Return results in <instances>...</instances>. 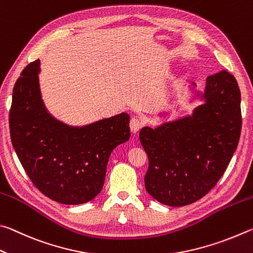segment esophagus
Returning <instances> with one entry per match:
<instances>
[{"mask_svg":"<svg viewBox=\"0 0 253 253\" xmlns=\"http://www.w3.org/2000/svg\"><path fill=\"white\" fill-rule=\"evenodd\" d=\"M141 127H142V122L138 118H132L130 121V129L133 133H136Z\"/></svg>","mask_w":253,"mask_h":253,"instance_id":"34e87169","label":"esophagus"}]
</instances>
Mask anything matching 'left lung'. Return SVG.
<instances>
[{
    "label": "left lung",
    "instance_id": "1",
    "mask_svg": "<svg viewBox=\"0 0 253 253\" xmlns=\"http://www.w3.org/2000/svg\"><path fill=\"white\" fill-rule=\"evenodd\" d=\"M192 90L196 83H192ZM205 103L192 115L140 131L149 158L144 176L148 193L170 207H183L205 197L223 175L241 133V93L228 71L210 75Z\"/></svg>",
    "mask_w": 253,
    "mask_h": 253
}]
</instances>
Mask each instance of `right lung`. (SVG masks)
Masks as SVG:
<instances>
[{
    "instance_id": "right-lung-1",
    "label": "right lung",
    "mask_w": 253,
    "mask_h": 253,
    "mask_svg": "<svg viewBox=\"0 0 253 253\" xmlns=\"http://www.w3.org/2000/svg\"><path fill=\"white\" fill-rule=\"evenodd\" d=\"M39 73L37 60L25 66L13 87L8 115L13 148L44 196L63 205H82L101 192L111 152L130 139V115L68 126L47 112Z\"/></svg>"
}]
</instances>
